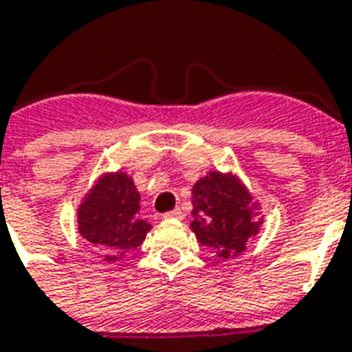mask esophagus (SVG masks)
<instances>
[{
	"label": "esophagus",
	"mask_w": 352,
	"mask_h": 352,
	"mask_svg": "<svg viewBox=\"0 0 352 352\" xmlns=\"http://www.w3.org/2000/svg\"><path fill=\"white\" fill-rule=\"evenodd\" d=\"M163 218L164 220H182L184 218V210L182 208H174V210L163 214Z\"/></svg>",
	"instance_id": "1"
}]
</instances>
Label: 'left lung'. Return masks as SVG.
Here are the masks:
<instances>
[{
	"label": "left lung",
	"instance_id": "left-lung-1",
	"mask_svg": "<svg viewBox=\"0 0 352 352\" xmlns=\"http://www.w3.org/2000/svg\"><path fill=\"white\" fill-rule=\"evenodd\" d=\"M191 203V231L199 243L223 260L246 250L263 223L260 203L233 172L210 170L197 180Z\"/></svg>",
	"mask_w": 352,
	"mask_h": 352
}]
</instances>
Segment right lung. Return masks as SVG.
I'll use <instances>...</instances> for the list:
<instances>
[{"mask_svg": "<svg viewBox=\"0 0 352 352\" xmlns=\"http://www.w3.org/2000/svg\"><path fill=\"white\" fill-rule=\"evenodd\" d=\"M140 193L126 172H104L77 206V229L83 239L104 254L106 261H119L136 250L151 229L142 220Z\"/></svg>", "mask_w": 352, "mask_h": 352, "instance_id": "right-lung-1", "label": "right lung"}]
</instances>
